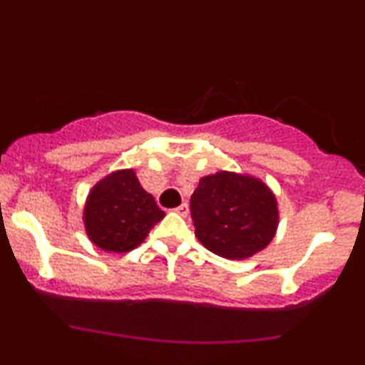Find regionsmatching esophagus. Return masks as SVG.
I'll return each mask as SVG.
<instances>
[{"label": "esophagus", "instance_id": "1", "mask_svg": "<svg viewBox=\"0 0 365 365\" xmlns=\"http://www.w3.org/2000/svg\"><path fill=\"white\" fill-rule=\"evenodd\" d=\"M175 211H177L180 216H187V215H188V204H187V202L180 204V206H178L177 209H175Z\"/></svg>", "mask_w": 365, "mask_h": 365}]
</instances>
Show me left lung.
<instances>
[{
  "instance_id": "obj_1",
  "label": "left lung",
  "mask_w": 365,
  "mask_h": 365,
  "mask_svg": "<svg viewBox=\"0 0 365 365\" xmlns=\"http://www.w3.org/2000/svg\"><path fill=\"white\" fill-rule=\"evenodd\" d=\"M195 237L207 250L232 261L252 257L278 228V202L262 180L217 171L200 178L192 194Z\"/></svg>"
}]
</instances>
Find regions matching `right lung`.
<instances>
[{"label":"right lung","instance_id":"1","mask_svg":"<svg viewBox=\"0 0 365 365\" xmlns=\"http://www.w3.org/2000/svg\"><path fill=\"white\" fill-rule=\"evenodd\" d=\"M165 217L154 197L140 185L133 170H118L99 180L83 207L87 237L106 252L123 254L139 247Z\"/></svg>","mask_w":365,"mask_h":365}]
</instances>
